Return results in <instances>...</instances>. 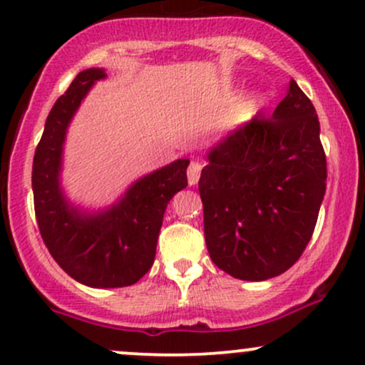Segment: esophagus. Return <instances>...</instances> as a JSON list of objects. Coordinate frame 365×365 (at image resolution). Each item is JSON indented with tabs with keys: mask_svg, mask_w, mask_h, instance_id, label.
<instances>
[{
	"mask_svg": "<svg viewBox=\"0 0 365 365\" xmlns=\"http://www.w3.org/2000/svg\"><path fill=\"white\" fill-rule=\"evenodd\" d=\"M200 170H202V166L199 165V163H190L188 165V170H187V177H188V185H195L197 182H199V177H200Z\"/></svg>",
	"mask_w": 365,
	"mask_h": 365,
	"instance_id": "1",
	"label": "esophagus"
}]
</instances>
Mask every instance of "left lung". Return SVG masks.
<instances>
[{
    "instance_id": "1",
    "label": "left lung",
    "mask_w": 365,
    "mask_h": 365,
    "mask_svg": "<svg viewBox=\"0 0 365 365\" xmlns=\"http://www.w3.org/2000/svg\"><path fill=\"white\" fill-rule=\"evenodd\" d=\"M311 99L295 81L271 118L254 116L207 154L199 180L212 262L262 282L300 259L326 192V154Z\"/></svg>"
}]
</instances>
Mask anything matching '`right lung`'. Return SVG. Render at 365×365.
<instances>
[{
  "label": "right lung",
  "instance_id": "right-lung-1",
  "mask_svg": "<svg viewBox=\"0 0 365 365\" xmlns=\"http://www.w3.org/2000/svg\"><path fill=\"white\" fill-rule=\"evenodd\" d=\"M104 77L101 68L83 70L54 103L36 148L32 190L41 237L61 269L87 287L118 288L137 283L153 266L166 206L187 187L188 159L140 178L108 211L86 215L70 206L58 178L66 127Z\"/></svg>",
  "mask_w": 365,
  "mask_h": 365
}]
</instances>
